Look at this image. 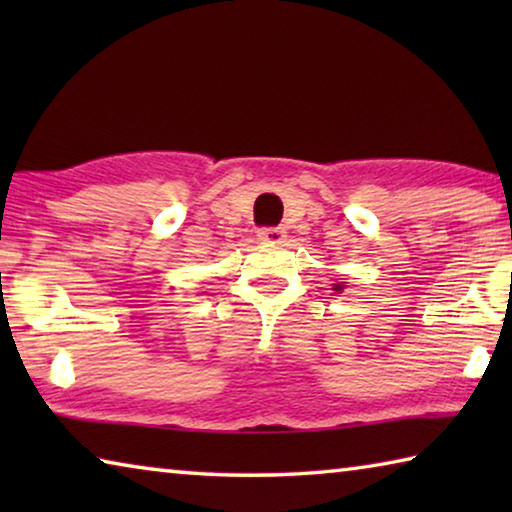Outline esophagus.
I'll return each instance as SVG.
<instances>
[{"instance_id": "esophagus-1", "label": "esophagus", "mask_w": 512, "mask_h": 512, "mask_svg": "<svg viewBox=\"0 0 512 512\" xmlns=\"http://www.w3.org/2000/svg\"><path fill=\"white\" fill-rule=\"evenodd\" d=\"M257 235L262 241H268V244H282V241L287 239V232H284V228H262Z\"/></svg>"}]
</instances>
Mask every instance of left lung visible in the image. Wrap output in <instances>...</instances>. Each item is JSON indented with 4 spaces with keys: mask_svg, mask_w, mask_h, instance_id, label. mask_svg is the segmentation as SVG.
Returning <instances> with one entry per match:
<instances>
[{
    "mask_svg": "<svg viewBox=\"0 0 512 512\" xmlns=\"http://www.w3.org/2000/svg\"><path fill=\"white\" fill-rule=\"evenodd\" d=\"M345 284H334V291H343Z\"/></svg>",
    "mask_w": 512,
    "mask_h": 512,
    "instance_id": "obj_1",
    "label": "left lung"
}]
</instances>
